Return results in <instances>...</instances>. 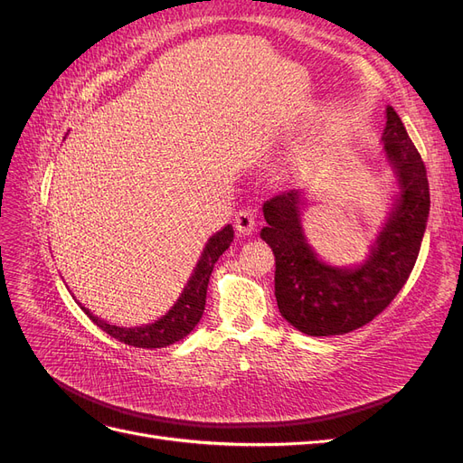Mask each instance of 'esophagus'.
Segmentation results:
<instances>
[{
	"label": "esophagus",
	"instance_id": "1",
	"mask_svg": "<svg viewBox=\"0 0 463 463\" xmlns=\"http://www.w3.org/2000/svg\"><path fill=\"white\" fill-rule=\"evenodd\" d=\"M255 226H257V218L250 210H240V213L235 214V230L241 235H250L255 232Z\"/></svg>",
	"mask_w": 463,
	"mask_h": 463
}]
</instances>
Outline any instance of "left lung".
<instances>
[{
	"instance_id": "obj_1",
	"label": "left lung",
	"mask_w": 463,
	"mask_h": 463,
	"mask_svg": "<svg viewBox=\"0 0 463 463\" xmlns=\"http://www.w3.org/2000/svg\"><path fill=\"white\" fill-rule=\"evenodd\" d=\"M381 141L398 191L359 264L335 266L317 255L301 223V189L262 204L266 226L260 237L276 257L278 309L307 335H340L367 325L398 296L415 266L429 220V181L425 164L392 106H386Z\"/></svg>"
}]
</instances>
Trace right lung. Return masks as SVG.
I'll use <instances>...</instances> for the list:
<instances>
[{
	"instance_id": "1",
	"label": "right lung",
	"mask_w": 463,
	"mask_h": 463,
	"mask_svg": "<svg viewBox=\"0 0 463 463\" xmlns=\"http://www.w3.org/2000/svg\"><path fill=\"white\" fill-rule=\"evenodd\" d=\"M232 241H233L232 223L223 226L220 232H216L213 237H210L203 249L197 266H194L191 278L187 279L184 291H181V296L177 298L172 309L167 311L164 317H160L158 320L150 322V325L131 326V328L116 326V325H109V322L102 320L100 317L92 315L87 307H82L79 303L80 309L87 313V317L94 322L98 328H102L106 334L111 335V338H116L128 345L146 347V349L172 345L179 340H184L185 335L194 326H197V322L201 320V317L204 313L206 288H208L210 274H213L216 260L220 259L223 250L232 245Z\"/></svg>"
}]
</instances>
